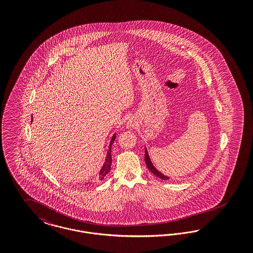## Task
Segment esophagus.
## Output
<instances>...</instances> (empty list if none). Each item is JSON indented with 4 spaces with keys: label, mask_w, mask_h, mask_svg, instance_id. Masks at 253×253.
I'll return each mask as SVG.
<instances>
[{
    "label": "esophagus",
    "mask_w": 253,
    "mask_h": 253,
    "mask_svg": "<svg viewBox=\"0 0 253 253\" xmlns=\"http://www.w3.org/2000/svg\"><path fill=\"white\" fill-rule=\"evenodd\" d=\"M127 127H128L130 130H132V129L134 128V124L132 123V122H128V124H127Z\"/></svg>",
    "instance_id": "34e87169"
}]
</instances>
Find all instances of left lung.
Returning a JSON list of instances; mask_svg holds the SVG:
<instances>
[{"mask_svg": "<svg viewBox=\"0 0 253 253\" xmlns=\"http://www.w3.org/2000/svg\"><path fill=\"white\" fill-rule=\"evenodd\" d=\"M145 162H146V165H147L148 169H149L156 176H157L158 178H161V179H163V180H168V176H166V175H164L163 173H161V172H160L159 170H157L156 167L153 165V163H152V161H151V159H150V157H149V154H148V152H147L146 147H145Z\"/></svg>", "mask_w": 253, "mask_h": 253, "instance_id": "1", "label": "left lung"}]
</instances>
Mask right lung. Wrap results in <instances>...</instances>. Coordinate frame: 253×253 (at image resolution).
I'll return each mask as SVG.
<instances>
[{"label": "right lung", "instance_id": "1", "mask_svg": "<svg viewBox=\"0 0 253 253\" xmlns=\"http://www.w3.org/2000/svg\"><path fill=\"white\" fill-rule=\"evenodd\" d=\"M32 120H33V119H32ZM115 139H116V133H114V134H113L112 139H111V141H110V144H109V150L108 152H107V156H106V158H105V162H104V164H103L102 168L100 169V171H99V175H98V179H99V180H103V179H104V177L106 176V174L108 173L109 171H110V169H111V164H112L111 147H112L113 142L115 141Z\"/></svg>", "mask_w": 253, "mask_h": 253}]
</instances>
